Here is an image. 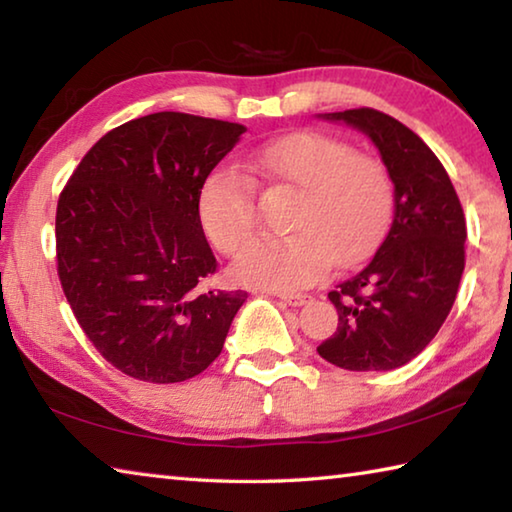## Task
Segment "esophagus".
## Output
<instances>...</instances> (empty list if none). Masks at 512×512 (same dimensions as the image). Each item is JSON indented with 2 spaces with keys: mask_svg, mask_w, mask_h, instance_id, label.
I'll return each instance as SVG.
<instances>
[{
  "mask_svg": "<svg viewBox=\"0 0 512 512\" xmlns=\"http://www.w3.org/2000/svg\"><path fill=\"white\" fill-rule=\"evenodd\" d=\"M277 298L282 302H287L289 307H302L309 300L307 293H277Z\"/></svg>",
  "mask_w": 512,
  "mask_h": 512,
  "instance_id": "34e87169",
  "label": "esophagus"
}]
</instances>
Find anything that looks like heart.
Instances as JSON below:
<instances>
[{"mask_svg":"<svg viewBox=\"0 0 512 512\" xmlns=\"http://www.w3.org/2000/svg\"><path fill=\"white\" fill-rule=\"evenodd\" d=\"M246 167L273 185L298 192L289 214L293 235L259 241L235 275L250 287L296 291L320 280L332 264L352 266L384 239L393 214V178L386 162L354 151L339 137L298 131L259 146ZM198 221L219 253L237 257L257 235L253 180L216 167L198 189Z\"/></svg>","mask_w":512,"mask_h":512,"instance_id":"obj_1","label":"heart"}]
</instances>
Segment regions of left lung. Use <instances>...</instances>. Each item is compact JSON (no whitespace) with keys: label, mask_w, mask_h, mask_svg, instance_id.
<instances>
[{"label":"left lung","mask_w":512,"mask_h":512,"mask_svg":"<svg viewBox=\"0 0 512 512\" xmlns=\"http://www.w3.org/2000/svg\"><path fill=\"white\" fill-rule=\"evenodd\" d=\"M366 133L395 185V216L368 266L329 291L339 327L318 345L345 370H393L427 348L456 300L465 214L447 171L402 121L375 108L325 115Z\"/></svg>","instance_id":"left-lung-1"}]
</instances>
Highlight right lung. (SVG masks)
Masks as SVG:
<instances>
[{
  "mask_svg": "<svg viewBox=\"0 0 512 512\" xmlns=\"http://www.w3.org/2000/svg\"><path fill=\"white\" fill-rule=\"evenodd\" d=\"M246 128L155 112L112 128L58 198L60 287L85 336L124 375L176 384L219 357L246 291L205 289L216 257L198 189Z\"/></svg>",
  "mask_w": 512,
  "mask_h": 512,
  "instance_id": "obj_1",
  "label": "right lung"
}]
</instances>
